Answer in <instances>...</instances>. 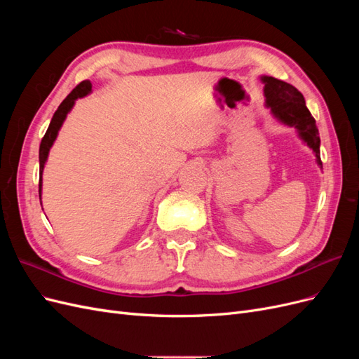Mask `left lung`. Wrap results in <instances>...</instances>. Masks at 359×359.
<instances>
[{
    "instance_id": "left-lung-1",
    "label": "left lung",
    "mask_w": 359,
    "mask_h": 359,
    "mask_svg": "<svg viewBox=\"0 0 359 359\" xmlns=\"http://www.w3.org/2000/svg\"><path fill=\"white\" fill-rule=\"evenodd\" d=\"M260 79L265 83L264 93L271 112L278 121L298 130L299 137L313 149L318 165L322 168L319 130L307 109L304 95L293 85L276 79L273 76H262Z\"/></svg>"
}]
</instances>
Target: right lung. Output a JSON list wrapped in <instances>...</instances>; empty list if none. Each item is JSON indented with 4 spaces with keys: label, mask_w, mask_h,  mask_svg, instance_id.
<instances>
[{
    "label": "right lung",
    "mask_w": 359,
    "mask_h": 359,
    "mask_svg": "<svg viewBox=\"0 0 359 359\" xmlns=\"http://www.w3.org/2000/svg\"><path fill=\"white\" fill-rule=\"evenodd\" d=\"M93 85L90 81H82L76 88L66 97V99L62 100V103L58 106V109L55 111L52 116V121L46 130L45 136L41 139V144H40V149H39V161H40V180H39V198L41 199V175H43V169H45V163L48 160V154H49V149L55 142L57 135L60 132V128L64 123V119H66L67 114L72 111V107L74 104V102L81 99V97H85L86 94L91 93Z\"/></svg>",
    "instance_id": "1"
}]
</instances>
